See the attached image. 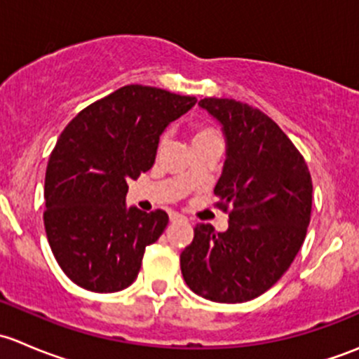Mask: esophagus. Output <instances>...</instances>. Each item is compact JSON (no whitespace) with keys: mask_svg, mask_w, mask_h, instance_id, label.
<instances>
[{"mask_svg":"<svg viewBox=\"0 0 359 359\" xmlns=\"http://www.w3.org/2000/svg\"><path fill=\"white\" fill-rule=\"evenodd\" d=\"M184 219H186V217L180 215V213L170 212V220H172V222H177V220H184Z\"/></svg>","mask_w":359,"mask_h":359,"instance_id":"esophagus-1","label":"esophagus"}]
</instances>
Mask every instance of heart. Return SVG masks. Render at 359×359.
<instances>
[{"label": "heart", "instance_id": "1", "mask_svg": "<svg viewBox=\"0 0 359 359\" xmlns=\"http://www.w3.org/2000/svg\"><path fill=\"white\" fill-rule=\"evenodd\" d=\"M206 133H212L210 130H198L196 133H194V137H200V135H206Z\"/></svg>", "mask_w": 359, "mask_h": 359}]
</instances>
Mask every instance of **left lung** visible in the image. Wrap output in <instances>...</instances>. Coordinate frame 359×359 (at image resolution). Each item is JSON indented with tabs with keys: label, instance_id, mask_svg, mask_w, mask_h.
Wrapping results in <instances>:
<instances>
[{
	"label": "left lung",
	"instance_id": "1",
	"mask_svg": "<svg viewBox=\"0 0 359 359\" xmlns=\"http://www.w3.org/2000/svg\"><path fill=\"white\" fill-rule=\"evenodd\" d=\"M222 125L226 161L217 182L219 206L229 212L226 233L194 227L180 253L187 287L203 299L247 302L269 290L304 243L313 182L302 154L262 111L234 99L200 100Z\"/></svg>",
	"mask_w": 359,
	"mask_h": 359
}]
</instances>
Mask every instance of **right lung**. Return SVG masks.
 I'll return each mask as SVG.
<instances>
[{
    "mask_svg": "<svg viewBox=\"0 0 359 359\" xmlns=\"http://www.w3.org/2000/svg\"><path fill=\"white\" fill-rule=\"evenodd\" d=\"M194 104L196 97L126 85L60 133L46 166L43 219L60 269L78 287L112 293L135 281L168 215L128 208V180L154 165L159 135Z\"/></svg>",
    "mask_w": 359,
    "mask_h": 359,
    "instance_id": "obj_1",
    "label": "right lung"
}]
</instances>
